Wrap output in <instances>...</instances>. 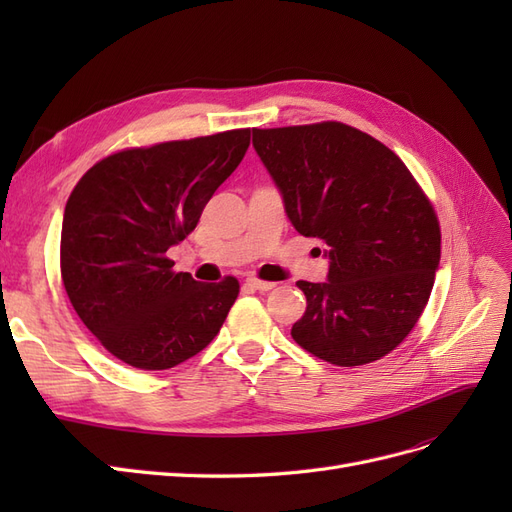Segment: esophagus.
<instances>
[{
    "label": "esophagus",
    "instance_id": "esophagus-1",
    "mask_svg": "<svg viewBox=\"0 0 512 512\" xmlns=\"http://www.w3.org/2000/svg\"><path fill=\"white\" fill-rule=\"evenodd\" d=\"M245 286H247V288H252V290L267 292V290H271L275 284H273V282H262V280H258V277H247V280H245Z\"/></svg>",
    "mask_w": 512,
    "mask_h": 512
}]
</instances>
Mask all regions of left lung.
Returning <instances> with one entry per match:
<instances>
[{
	"label": "left lung",
	"mask_w": 512,
	"mask_h": 512,
	"mask_svg": "<svg viewBox=\"0 0 512 512\" xmlns=\"http://www.w3.org/2000/svg\"><path fill=\"white\" fill-rule=\"evenodd\" d=\"M290 224L320 239L327 282L307 299L292 339L339 367L374 363L414 329L440 265V224L406 164L339 121L252 130Z\"/></svg>",
	"instance_id": "8db88e82"
}]
</instances>
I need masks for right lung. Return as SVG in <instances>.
<instances>
[{"label":"right lung","mask_w":512,"mask_h":512,"mask_svg":"<svg viewBox=\"0 0 512 512\" xmlns=\"http://www.w3.org/2000/svg\"><path fill=\"white\" fill-rule=\"evenodd\" d=\"M250 130L113 153L72 190L61 224V280L74 312L119 361L168 369L220 333L239 294L175 273L170 247L196 228L232 175Z\"/></svg>","instance_id":"right-lung-1"}]
</instances>
